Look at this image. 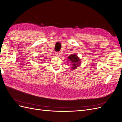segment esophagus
<instances>
[{
  "instance_id": "esophagus-1",
  "label": "esophagus",
  "mask_w": 122,
  "mask_h": 122,
  "mask_svg": "<svg viewBox=\"0 0 122 122\" xmlns=\"http://www.w3.org/2000/svg\"><path fill=\"white\" fill-rule=\"evenodd\" d=\"M56 54V56H60L61 55V53H60V52H56V53H55Z\"/></svg>"
}]
</instances>
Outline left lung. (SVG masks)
<instances>
[{
    "instance_id": "1",
    "label": "left lung",
    "mask_w": 122,
    "mask_h": 122,
    "mask_svg": "<svg viewBox=\"0 0 122 122\" xmlns=\"http://www.w3.org/2000/svg\"><path fill=\"white\" fill-rule=\"evenodd\" d=\"M68 59L71 61L72 66H73V67H72L73 69L76 68V67L81 64L80 59L77 57L76 54H73L70 55L68 57Z\"/></svg>"
}]
</instances>
